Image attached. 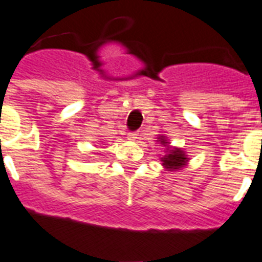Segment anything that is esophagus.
Returning <instances> with one entry per match:
<instances>
[{"mask_svg": "<svg viewBox=\"0 0 262 262\" xmlns=\"http://www.w3.org/2000/svg\"><path fill=\"white\" fill-rule=\"evenodd\" d=\"M139 138V133L138 131H133V133H128V139L129 141H135Z\"/></svg>", "mask_w": 262, "mask_h": 262, "instance_id": "34e87169", "label": "esophagus"}]
</instances>
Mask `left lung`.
I'll use <instances>...</instances> for the list:
<instances>
[{
	"instance_id": "8db88e82",
	"label": "left lung",
	"mask_w": 262,
	"mask_h": 262,
	"mask_svg": "<svg viewBox=\"0 0 262 262\" xmlns=\"http://www.w3.org/2000/svg\"><path fill=\"white\" fill-rule=\"evenodd\" d=\"M160 142L164 144V146L167 144V142L165 141V138L162 137H161ZM161 161L164 162L162 165H164L166 169H169V170H174V169H180L181 166H184L185 162L188 161V158L185 157V154H184V151L181 148H174V150H169V154L162 157Z\"/></svg>"
}]
</instances>
